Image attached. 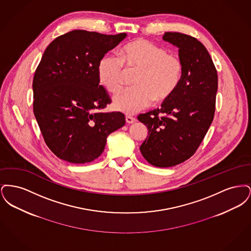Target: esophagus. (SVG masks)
<instances>
[{
  "mask_svg": "<svg viewBox=\"0 0 251 251\" xmlns=\"http://www.w3.org/2000/svg\"><path fill=\"white\" fill-rule=\"evenodd\" d=\"M125 120H126V122H127L128 124H131V123H133V122L135 121V119H134L133 117H131V116H127V117L125 118Z\"/></svg>",
  "mask_w": 251,
  "mask_h": 251,
  "instance_id": "34e87169",
  "label": "esophagus"
}]
</instances>
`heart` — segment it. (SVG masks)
<instances>
[{
  "mask_svg": "<svg viewBox=\"0 0 251 251\" xmlns=\"http://www.w3.org/2000/svg\"><path fill=\"white\" fill-rule=\"evenodd\" d=\"M125 66L140 70L134 79L136 86L123 89L113 99L114 108L128 115L151 106L154 100L168 99L179 86L182 75L178 56L151 41L138 39L123 47L121 57L106 53L99 61L98 78L109 92L117 93L121 88Z\"/></svg>",
  "mask_w": 251,
  "mask_h": 251,
  "instance_id": "b5f03b06",
  "label": "heart"
}]
</instances>
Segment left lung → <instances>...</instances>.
I'll list each match as a JSON object with an SVG mask.
<instances>
[{
    "label": "left lung",
    "instance_id": "1",
    "mask_svg": "<svg viewBox=\"0 0 251 251\" xmlns=\"http://www.w3.org/2000/svg\"><path fill=\"white\" fill-rule=\"evenodd\" d=\"M163 39L179 49L181 79L161 108L137 119L149 130L140 146L144 158L154 167H169L189 159L202 142L215 116L218 79L208 50L197 38L167 32Z\"/></svg>",
    "mask_w": 251,
    "mask_h": 251
}]
</instances>
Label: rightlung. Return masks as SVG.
<instances>
[{
	"label": "right lung",
	"instance_id": "1",
	"mask_svg": "<svg viewBox=\"0 0 251 251\" xmlns=\"http://www.w3.org/2000/svg\"><path fill=\"white\" fill-rule=\"evenodd\" d=\"M127 36L74 30L45 50L33 80L34 114L49 149L73 164L94 161L107 136L124 126L120 112L103 113L111 100L100 85V59Z\"/></svg>",
	"mask_w": 251,
	"mask_h": 251
}]
</instances>
